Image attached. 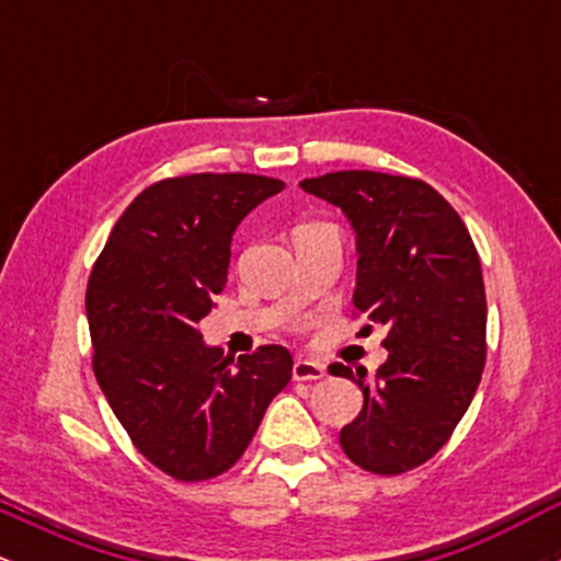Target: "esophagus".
<instances>
[{"label":"esophagus","instance_id":"34e87169","mask_svg":"<svg viewBox=\"0 0 561 561\" xmlns=\"http://www.w3.org/2000/svg\"><path fill=\"white\" fill-rule=\"evenodd\" d=\"M327 375L324 364L319 362H306V358H298L293 364V379L295 382H313V379H321Z\"/></svg>","mask_w":561,"mask_h":561}]
</instances>
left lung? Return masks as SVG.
<instances>
[{
	"mask_svg": "<svg viewBox=\"0 0 561 561\" xmlns=\"http://www.w3.org/2000/svg\"><path fill=\"white\" fill-rule=\"evenodd\" d=\"M300 186L347 216L358 248L353 306L388 332V362L375 375L330 366L364 392L340 446L366 472H409L446 446L480 385L488 351L480 255L459 214L422 179L334 171Z\"/></svg>",
	"mask_w": 561,
	"mask_h": 561,
	"instance_id": "obj_1",
	"label": "left lung"
}]
</instances>
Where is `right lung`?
Instances as JSON below:
<instances>
[{
	"label": "right lung",
	"mask_w": 561,
	"mask_h": 561,
	"mask_svg": "<svg viewBox=\"0 0 561 561\" xmlns=\"http://www.w3.org/2000/svg\"><path fill=\"white\" fill-rule=\"evenodd\" d=\"M282 190L255 173L156 182L118 218L89 276L96 382L139 454L173 480L234 467L293 377L287 347L234 358L199 332L227 285L231 234Z\"/></svg>",
	"instance_id": "add662e5"
}]
</instances>
